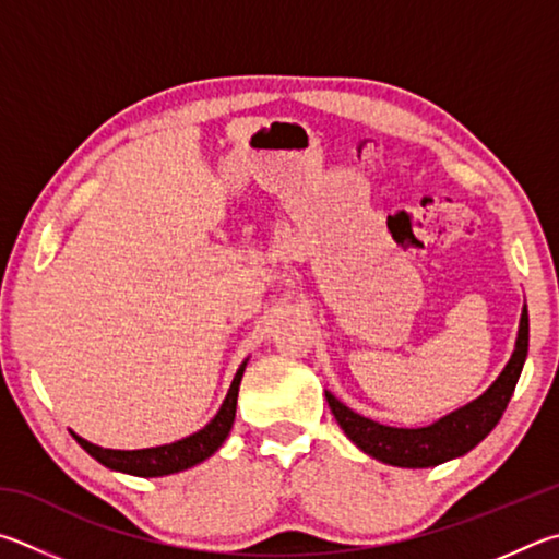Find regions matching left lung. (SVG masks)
Masks as SVG:
<instances>
[{
  "label": "left lung",
  "instance_id": "left-lung-1",
  "mask_svg": "<svg viewBox=\"0 0 559 559\" xmlns=\"http://www.w3.org/2000/svg\"><path fill=\"white\" fill-rule=\"evenodd\" d=\"M527 334H531V324H527V307H523L515 350L511 360L506 364L503 373L496 378V383L481 397L472 400L468 405L454 409V413L444 415L442 419H437V423L427 427L407 429L373 423V419L346 407L329 390L326 403L350 442L358 449H364L368 456L378 459V462L403 468H427L444 464L449 459L472 452L498 425V419L503 417V409L508 407V400L513 395L525 364Z\"/></svg>",
  "mask_w": 559,
  "mask_h": 559
}]
</instances>
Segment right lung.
Listing matches in <instances>:
<instances>
[{
  "instance_id": "obj_1",
  "label": "right lung",
  "mask_w": 559,
  "mask_h": 559,
  "mask_svg": "<svg viewBox=\"0 0 559 559\" xmlns=\"http://www.w3.org/2000/svg\"><path fill=\"white\" fill-rule=\"evenodd\" d=\"M245 366H248V360H242V366L238 368V373H235V378H233L228 395H225L221 409L215 413L211 423L203 429H199V432L179 439V442L124 452V449H103L97 444H91L83 437H78L75 432H71V435L75 442L95 459V462H100L103 466L112 468V472L144 476V478L186 472V468L201 464V462H205V459L218 452L221 444L225 442V437L230 435L233 423H235V407H238V390H240Z\"/></svg>"
}]
</instances>
